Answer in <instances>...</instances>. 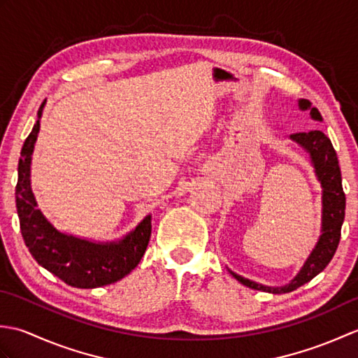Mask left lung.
I'll list each match as a JSON object with an SVG mask.
<instances>
[{
    "label": "left lung",
    "mask_w": 358,
    "mask_h": 358,
    "mask_svg": "<svg viewBox=\"0 0 358 358\" xmlns=\"http://www.w3.org/2000/svg\"><path fill=\"white\" fill-rule=\"evenodd\" d=\"M300 110H309V115L314 121H323L320 112L313 108L309 100H299ZM294 143L306 150L309 155L310 166L314 167V173L322 186V229L314 249L310 250L306 262L303 263L296 275L283 286H266L257 283L249 278H245L235 273L227 268L231 275L238 280L241 285H245L255 291H263L269 294H287L295 291L296 287L303 286L308 281L318 275L326 266L332 260L336 254L340 235L341 224L345 220V208L346 196L341 187V172L338 166V158L336 150L332 148L331 140L322 131H309L289 135Z\"/></svg>",
    "instance_id": "obj_1"
}]
</instances>
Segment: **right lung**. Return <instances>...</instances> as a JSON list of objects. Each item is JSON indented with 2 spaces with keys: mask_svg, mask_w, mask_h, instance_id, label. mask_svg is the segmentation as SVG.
<instances>
[{
  "mask_svg": "<svg viewBox=\"0 0 358 358\" xmlns=\"http://www.w3.org/2000/svg\"><path fill=\"white\" fill-rule=\"evenodd\" d=\"M45 101L38 109V120L21 149L18 183L15 187L21 235L36 263L66 285L94 289L131 273L146 252L152 232V215H146L131 232L112 241L81 238L57 229L41 209L32 191L30 166L40 132V120Z\"/></svg>",
  "mask_w": 358,
  "mask_h": 358,
  "instance_id": "1",
  "label": "right lung"
}]
</instances>
